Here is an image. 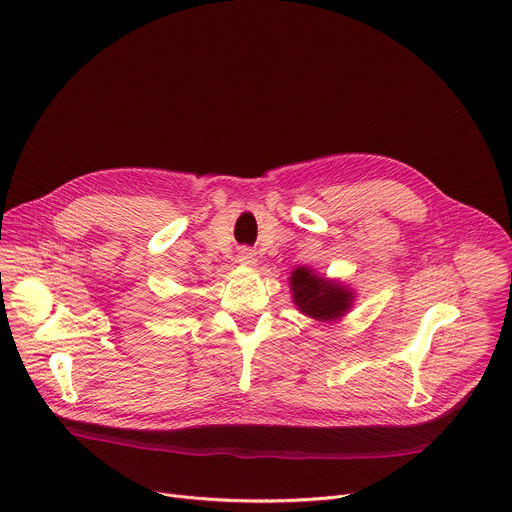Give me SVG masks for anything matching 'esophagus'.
Wrapping results in <instances>:
<instances>
[{
  "instance_id": "obj_1",
  "label": "esophagus",
  "mask_w": 512,
  "mask_h": 512,
  "mask_svg": "<svg viewBox=\"0 0 512 512\" xmlns=\"http://www.w3.org/2000/svg\"><path fill=\"white\" fill-rule=\"evenodd\" d=\"M238 260H240L244 266H254V264L258 262L256 252H254V250H250V248H242V250H240V254H238Z\"/></svg>"
}]
</instances>
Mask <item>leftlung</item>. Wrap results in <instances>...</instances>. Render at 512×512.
<instances>
[{
	"label": "left lung",
	"instance_id": "left-lung-1",
	"mask_svg": "<svg viewBox=\"0 0 512 512\" xmlns=\"http://www.w3.org/2000/svg\"><path fill=\"white\" fill-rule=\"evenodd\" d=\"M289 282L293 303L301 313L317 321H335L354 303V293L342 282L327 280L307 266L295 268Z\"/></svg>",
	"mask_w": 512,
	"mask_h": 512
}]
</instances>
